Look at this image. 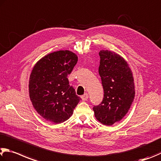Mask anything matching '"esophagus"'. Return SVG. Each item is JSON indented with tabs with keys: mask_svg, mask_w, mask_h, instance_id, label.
Instances as JSON below:
<instances>
[{
	"mask_svg": "<svg viewBox=\"0 0 161 161\" xmlns=\"http://www.w3.org/2000/svg\"><path fill=\"white\" fill-rule=\"evenodd\" d=\"M81 99H82V101H85L87 100V99L89 98V94H88V93H84V94L83 96H81Z\"/></svg>",
	"mask_w": 161,
	"mask_h": 161,
	"instance_id": "1",
	"label": "esophagus"
}]
</instances>
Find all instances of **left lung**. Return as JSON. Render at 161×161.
I'll return each instance as SVG.
<instances>
[{"label":"left lung","instance_id":"left-lung-1","mask_svg":"<svg viewBox=\"0 0 161 161\" xmlns=\"http://www.w3.org/2000/svg\"><path fill=\"white\" fill-rule=\"evenodd\" d=\"M98 72L104 91L101 103L93 110L97 120L110 126L119 122L127 113L134 101V77L129 65L116 53L102 50L99 52Z\"/></svg>","mask_w":161,"mask_h":161}]
</instances>
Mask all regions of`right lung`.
I'll list each match as a JSON object with an SVG mask.
<instances>
[{"instance_id":"obj_1","label":"right lung","mask_w":161,"mask_h":161,"mask_svg":"<svg viewBox=\"0 0 161 161\" xmlns=\"http://www.w3.org/2000/svg\"><path fill=\"white\" fill-rule=\"evenodd\" d=\"M77 60V55L70 51H55L41 58L32 69L30 98L46 120L56 124L66 121L81 100L68 79Z\"/></svg>"}]
</instances>
